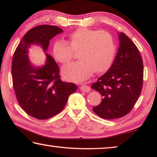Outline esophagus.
Returning <instances> with one entry per match:
<instances>
[{"instance_id":"obj_1","label":"esophagus","mask_w":157,"mask_h":157,"mask_svg":"<svg viewBox=\"0 0 157 157\" xmlns=\"http://www.w3.org/2000/svg\"><path fill=\"white\" fill-rule=\"evenodd\" d=\"M80 90L82 91V92L88 93L90 90V88L87 85H82L80 88Z\"/></svg>"}]
</instances>
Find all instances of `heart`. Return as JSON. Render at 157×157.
Segmentation results:
<instances>
[{"mask_svg": "<svg viewBox=\"0 0 157 157\" xmlns=\"http://www.w3.org/2000/svg\"><path fill=\"white\" fill-rule=\"evenodd\" d=\"M74 52H78V61L65 67V78L74 82L87 80L93 71L103 73L109 69L115 55V45L109 33L87 28H79L72 32L68 43L59 40L53 45V54L62 64L70 62Z\"/></svg>", "mask_w": 157, "mask_h": 157, "instance_id": "b5f03b06", "label": "heart"}]
</instances>
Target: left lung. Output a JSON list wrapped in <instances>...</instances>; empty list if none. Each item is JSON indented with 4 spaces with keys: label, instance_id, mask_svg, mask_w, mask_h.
Listing matches in <instances>:
<instances>
[{
    "label": "left lung",
    "instance_id": "obj_1",
    "mask_svg": "<svg viewBox=\"0 0 157 157\" xmlns=\"http://www.w3.org/2000/svg\"><path fill=\"white\" fill-rule=\"evenodd\" d=\"M119 48L114 62L91 88L102 96L93 112L105 119L124 117L133 107L143 83V62L134 43L119 33Z\"/></svg>",
    "mask_w": 157,
    "mask_h": 157
}]
</instances>
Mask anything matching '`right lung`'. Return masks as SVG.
Returning <instances> with one entry per match:
<instances>
[{"mask_svg": "<svg viewBox=\"0 0 157 157\" xmlns=\"http://www.w3.org/2000/svg\"><path fill=\"white\" fill-rule=\"evenodd\" d=\"M63 32L56 26L40 25L26 33L13 57L12 78L17 99L31 117L48 119L64 109L69 96L77 90L74 83L61 80L59 69L51 55L46 53L50 40ZM35 44L42 48L47 60L43 67L31 65L28 48Z\"/></svg>", "mask_w": 157, "mask_h": 157, "instance_id": "1", "label": "right lung"}]
</instances>
